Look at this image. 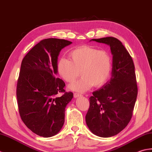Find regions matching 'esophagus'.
<instances>
[{
  "label": "esophagus",
  "mask_w": 152,
  "mask_h": 152,
  "mask_svg": "<svg viewBox=\"0 0 152 152\" xmlns=\"http://www.w3.org/2000/svg\"><path fill=\"white\" fill-rule=\"evenodd\" d=\"M82 96V94H81L77 93V92H75V93H74V96H75V98L79 97V96Z\"/></svg>",
  "instance_id": "esophagus-1"
}]
</instances>
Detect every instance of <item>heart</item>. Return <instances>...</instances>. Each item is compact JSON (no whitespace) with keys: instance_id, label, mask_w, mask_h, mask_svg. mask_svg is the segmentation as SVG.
Returning a JSON list of instances; mask_svg holds the SVG:
<instances>
[{"instance_id":"b5f03b06","label":"heart","mask_w":152,"mask_h":152,"mask_svg":"<svg viewBox=\"0 0 152 152\" xmlns=\"http://www.w3.org/2000/svg\"><path fill=\"white\" fill-rule=\"evenodd\" d=\"M69 57L71 61L64 57L59 59L57 69L61 78L69 84L75 81L79 74L82 75L79 80L70 86L73 91L84 92L92 86L100 87L109 79L113 61L107 51L82 46L71 51Z\"/></svg>"}]
</instances>
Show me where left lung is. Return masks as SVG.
<instances>
[{
	"label": "left lung",
	"mask_w": 152,
	"mask_h": 152,
	"mask_svg": "<svg viewBox=\"0 0 152 152\" xmlns=\"http://www.w3.org/2000/svg\"><path fill=\"white\" fill-rule=\"evenodd\" d=\"M92 41L110 45L113 68L111 79L89 98L86 123L94 134L111 137L123 131L132 118L138 94L134 65L119 39L108 37Z\"/></svg>",
	"instance_id": "8db88e82"
}]
</instances>
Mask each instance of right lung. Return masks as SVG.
Returning a JSON list of instances; mask_svg holds the SVG:
<instances>
[{
    "mask_svg": "<svg viewBox=\"0 0 152 152\" xmlns=\"http://www.w3.org/2000/svg\"><path fill=\"white\" fill-rule=\"evenodd\" d=\"M72 42L65 39H43L34 46L21 61L16 96L19 113L27 127L45 138L62 128L65 108L73 97L66 92V84L55 76L60 52ZM59 92L64 94L56 96Z\"/></svg>",
    "mask_w": 152,
    "mask_h": 152,
    "instance_id": "1",
    "label": "right lung"
}]
</instances>
